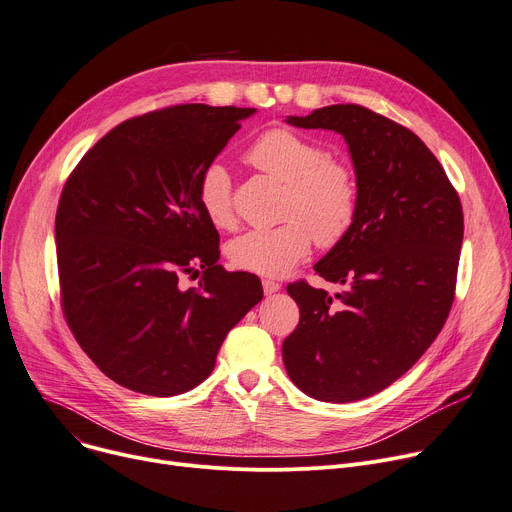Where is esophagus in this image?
Instances as JSON below:
<instances>
[{"label":"esophagus","mask_w":512,"mask_h":512,"mask_svg":"<svg viewBox=\"0 0 512 512\" xmlns=\"http://www.w3.org/2000/svg\"><path fill=\"white\" fill-rule=\"evenodd\" d=\"M261 286H263L265 294H274L280 290V282H276V280H263Z\"/></svg>","instance_id":"esophagus-1"}]
</instances>
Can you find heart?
Masks as SVG:
<instances>
[{
	"label": "heart",
	"instance_id": "1",
	"mask_svg": "<svg viewBox=\"0 0 512 512\" xmlns=\"http://www.w3.org/2000/svg\"><path fill=\"white\" fill-rule=\"evenodd\" d=\"M245 158L284 183L280 218L286 222L232 238L226 255L236 269L280 278L311 253L313 238L319 247L331 249L350 234L358 214V183L346 162L327 156L315 140L286 127L261 133ZM197 199L214 228L230 230L236 224L232 181L222 164L203 170Z\"/></svg>",
	"mask_w": 512,
	"mask_h": 512
}]
</instances>
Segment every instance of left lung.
<instances>
[{
    "label": "left lung",
    "mask_w": 512,
    "mask_h": 512,
    "mask_svg": "<svg viewBox=\"0 0 512 512\" xmlns=\"http://www.w3.org/2000/svg\"><path fill=\"white\" fill-rule=\"evenodd\" d=\"M294 127L344 135L356 170L350 234L317 265L346 284L331 296L288 284L300 309L282 356L292 383L319 401L370 397L410 370L445 325L455 298L463 208L445 168L414 131L360 105H331Z\"/></svg>",
    "instance_id": "obj_1"
}]
</instances>
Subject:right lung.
Returning a JSON list of instances; mask_svg holds the SVG:
<instances>
[{"label": "right lung", "mask_w": 512, "mask_h": 512, "mask_svg": "<svg viewBox=\"0 0 512 512\" xmlns=\"http://www.w3.org/2000/svg\"><path fill=\"white\" fill-rule=\"evenodd\" d=\"M255 109L177 105L127 119L67 177L55 216L61 309L80 348L121 387L170 397L214 370L228 331L263 298L218 265L197 185ZM204 271L197 289L181 275Z\"/></svg>", "instance_id": "right-lung-1"}]
</instances>
